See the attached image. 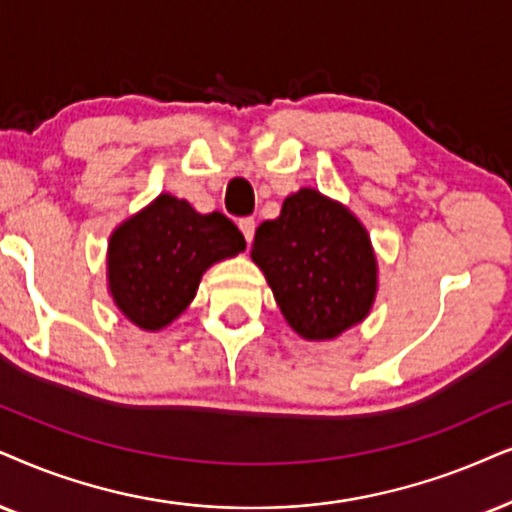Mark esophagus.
<instances>
[{"mask_svg":"<svg viewBox=\"0 0 512 512\" xmlns=\"http://www.w3.org/2000/svg\"><path fill=\"white\" fill-rule=\"evenodd\" d=\"M238 229L243 231V236H245V241H252V236H255V219L252 217H243L241 222H238Z\"/></svg>","mask_w":512,"mask_h":512,"instance_id":"1","label":"esophagus"}]
</instances>
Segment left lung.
<instances>
[{"label":"left lung","mask_w":512,"mask_h":512,"mask_svg":"<svg viewBox=\"0 0 512 512\" xmlns=\"http://www.w3.org/2000/svg\"><path fill=\"white\" fill-rule=\"evenodd\" d=\"M252 262L267 276L288 326L333 340L371 312L378 262L364 224L338 200L300 189L255 231Z\"/></svg>","instance_id":"1"}]
</instances>
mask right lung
Returning a JSON list of instances; mask_svg holds the SVG:
<instances>
[{
    "instance_id": "right-lung-1",
    "label": "right lung",
    "mask_w": 512,
    "mask_h": 512,
    "mask_svg": "<svg viewBox=\"0 0 512 512\" xmlns=\"http://www.w3.org/2000/svg\"><path fill=\"white\" fill-rule=\"evenodd\" d=\"M243 250V234L222 212L200 215L186 200L160 193L113 231L108 290L134 326L160 331L189 307L212 264Z\"/></svg>"
}]
</instances>
